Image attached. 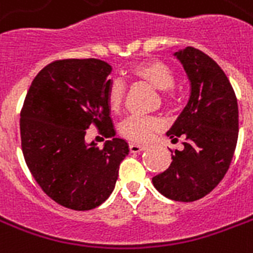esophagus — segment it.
Listing matches in <instances>:
<instances>
[{"mask_svg": "<svg viewBox=\"0 0 253 253\" xmlns=\"http://www.w3.org/2000/svg\"><path fill=\"white\" fill-rule=\"evenodd\" d=\"M128 147H130V151L134 152V154H139L146 148L144 144H138V143H130L128 144Z\"/></svg>", "mask_w": 253, "mask_h": 253, "instance_id": "obj_1", "label": "esophagus"}]
</instances>
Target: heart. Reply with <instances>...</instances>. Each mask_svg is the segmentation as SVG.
Wrapping results in <instances>:
<instances>
[{
  "label": "heart",
  "mask_w": 253,
  "mask_h": 253,
  "mask_svg": "<svg viewBox=\"0 0 253 253\" xmlns=\"http://www.w3.org/2000/svg\"><path fill=\"white\" fill-rule=\"evenodd\" d=\"M131 75L136 80L143 81L159 88L161 99L163 105L169 106L173 101V84L175 74L169 65L161 61H143L136 63L131 69ZM126 96V84L121 78H113L109 82L106 99L109 107L114 113L122 109ZM162 126L161 119L157 117H144V115H130L119 125V132L134 142H146L151 138L154 131L159 130Z\"/></svg>",
  "instance_id": "obj_1"
}]
</instances>
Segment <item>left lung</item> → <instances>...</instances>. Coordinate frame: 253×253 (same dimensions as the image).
<instances>
[{
    "label": "left lung",
    "instance_id": "1",
    "mask_svg": "<svg viewBox=\"0 0 253 253\" xmlns=\"http://www.w3.org/2000/svg\"><path fill=\"white\" fill-rule=\"evenodd\" d=\"M190 80V99L167 132L172 143L184 138L182 151L152 178L162 195L195 202L221 182L234 158L239 135L238 99L227 75L212 58L195 47L175 53Z\"/></svg>",
    "mask_w": 253,
    "mask_h": 253
}]
</instances>
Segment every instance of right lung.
I'll use <instances>...</instances> for the list:
<instances>
[{"mask_svg": "<svg viewBox=\"0 0 253 253\" xmlns=\"http://www.w3.org/2000/svg\"><path fill=\"white\" fill-rule=\"evenodd\" d=\"M110 73L95 58L54 61L33 80L21 110V147L33 178L50 199L75 211L109 198L128 154L121 138L103 148L84 142L91 125L105 138L115 135L106 99Z\"/></svg>", "mask_w": 253, "mask_h": 253, "instance_id": "add662e5", "label": "right lung"}]
</instances>
